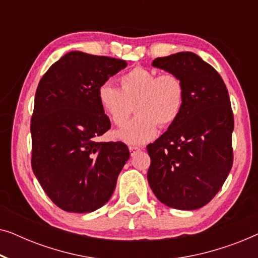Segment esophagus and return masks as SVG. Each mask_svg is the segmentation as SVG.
Returning <instances> with one entry per match:
<instances>
[{
	"mask_svg": "<svg viewBox=\"0 0 258 258\" xmlns=\"http://www.w3.org/2000/svg\"><path fill=\"white\" fill-rule=\"evenodd\" d=\"M140 150H141L140 147H134V146L129 147V151H130V154H132V156L133 155H135L137 151H140Z\"/></svg>",
	"mask_w": 258,
	"mask_h": 258,
	"instance_id": "esophagus-1",
	"label": "esophagus"
}]
</instances>
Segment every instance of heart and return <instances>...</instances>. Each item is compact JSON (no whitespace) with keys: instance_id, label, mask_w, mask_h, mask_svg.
I'll list each match as a JSON object with an SVG mask.
<instances>
[{"instance_id":"1","label":"heart","mask_w":258,"mask_h":258,"mask_svg":"<svg viewBox=\"0 0 258 258\" xmlns=\"http://www.w3.org/2000/svg\"><path fill=\"white\" fill-rule=\"evenodd\" d=\"M119 89L110 83L98 87L97 101L112 124L123 126L135 108L137 116L116 137L130 144L153 139L158 125L168 128L181 116L185 102V87L174 73L158 74L136 67L118 79Z\"/></svg>"}]
</instances>
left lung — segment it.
<instances>
[{"label": "left lung", "mask_w": 258, "mask_h": 258, "mask_svg": "<svg viewBox=\"0 0 258 258\" xmlns=\"http://www.w3.org/2000/svg\"><path fill=\"white\" fill-rule=\"evenodd\" d=\"M153 66L181 77L185 102L177 121L147 146L148 182L165 206L199 209L220 191L234 162L228 89L220 74L194 52L157 57Z\"/></svg>", "instance_id": "obj_1"}]
</instances>
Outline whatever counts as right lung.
Listing matches in <instances>:
<instances>
[{
    "instance_id": "obj_1",
    "label": "right lung",
    "mask_w": 258,
    "mask_h": 258,
    "mask_svg": "<svg viewBox=\"0 0 258 258\" xmlns=\"http://www.w3.org/2000/svg\"><path fill=\"white\" fill-rule=\"evenodd\" d=\"M124 59L70 51L38 83L31 116V168L49 199L68 213H91L114 192L129 160L123 142H97L110 119L97 101L101 84Z\"/></svg>"
}]
</instances>
